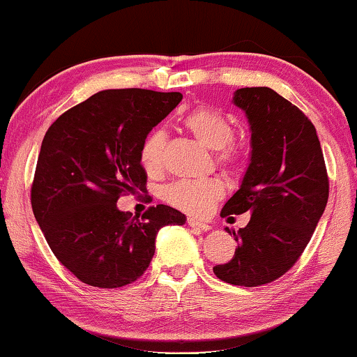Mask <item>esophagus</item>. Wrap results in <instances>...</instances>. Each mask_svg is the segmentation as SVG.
<instances>
[{"label":"esophagus","mask_w":357,"mask_h":357,"mask_svg":"<svg viewBox=\"0 0 357 357\" xmlns=\"http://www.w3.org/2000/svg\"><path fill=\"white\" fill-rule=\"evenodd\" d=\"M188 224H189V227L197 229V230H202V231L211 230V225L206 224V222H203V220L194 219V218H189V219H188Z\"/></svg>","instance_id":"obj_1"}]
</instances>
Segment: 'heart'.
Listing matches in <instances>:
<instances>
[{
    "instance_id": "obj_1",
    "label": "heart",
    "mask_w": 357,
    "mask_h": 357,
    "mask_svg": "<svg viewBox=\"0 0 357 357\" xmlns=\"http://www.w3.org/2000/svg\"><path fill=\"white\" fill-rule=\"evenodd\" d=\"M184 126L202 144L216 151V160L220 167L235 172L243 165L245 151L241 146L231 143L235 128L222 112L211 107H195L185 114ZM165 138V130L154 128L141 144L139 162L148 173L160 169ZM162 195L163 200L174 208L192 214H203L224 195V185L214 178L181 179L168 184Z\"/></svg>"
}]
</instances>
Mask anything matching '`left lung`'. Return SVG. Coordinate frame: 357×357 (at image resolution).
Wrapping results in <instances>:
<instances>
[{
	"label": "left lung",
	"instance_id": "obj_1",
	"mask_svg": "<svg viewBox=\"0 0 357 357\" xmlns=\"http://www.w3.org/2000/svg\"><path fill=\"white\" fill-rule=\"evenodd\" d=\"M251 132V158L240 189L220 216L250 213L235 236L230 262L213 268L219 280L254 287L278 280L289 270L313 235L329 199L324 155L310 119L268 87L234 93Z\"/></svg>",
	"mask_w": 357,
	"mask_h": 357
}]
</instances>
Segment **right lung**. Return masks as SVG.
Wrapping results in <instances>:
<instances>
[{"label": "right lung", "instance_id": "right-lung-1", "mask_svg": "<svg viewBox=\"0 0 357 357\" xmlns=\"http://www.w3.org/2000/svg\"><path fill=\"white\" fill-rule=\"evenodd\" d=\"M183 100L179 92L114 89L92 95L49 127L31 185V206L50 250L89 286L114 289L137 281L155 252L157 231L183 225L167 205L141 219L119 197L146 185L139 148L152 127Z\"/></svg>", "mask_w": 357, "mask_h": 357}]
</instances>
